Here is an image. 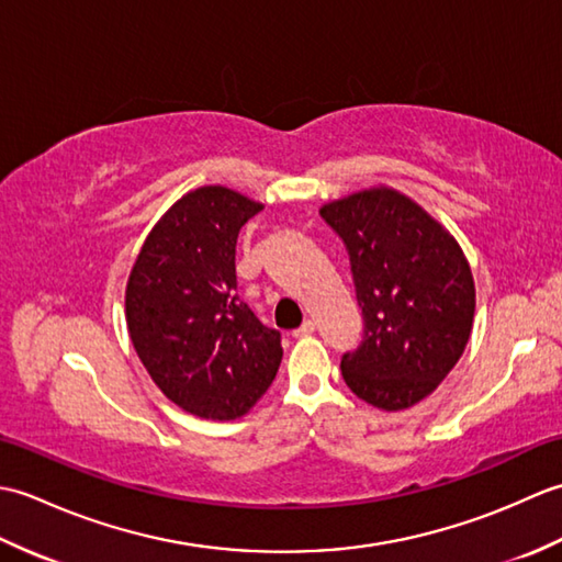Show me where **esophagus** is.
I'll return each mask as SVG.
<instances>
[{
  "instance_id": "34e87169",
  "label": "esophagus",
  "mask_w": 562,
  "mask_h": 562,
  "mask_svg": "<svg viewBox=\"0 0 562 562\" xmlns=\"http://www.w3.org/2000/svg\"><path fill=\"white\" fill-rule=\"evenodd\" d=\"M316 330V324H314V321L312 318H308V321H304V324L300 326V328H296L294 330V338H302V336H312V333Z\"/></svg>"
}]
</instances>
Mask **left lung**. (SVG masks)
<instances>
[{
	"label": "left lung",
	"instance_id": "left-lung-1",
	"mask_svg": "<svg viewBox=\"0 0 562 562\" xmlns=\"http://www.w3.org/2000/svg\"><path fill=\"white\" fill-rule=\"evenodd\" d=\"M350 258L364 333L340 360L357 398L403 411L429 396L463 355L473 274L453 236L396 190H362L321 207Z\"/></svg>",
	"mask_w": 562,
	"mask_h": 562
}]
</instances>
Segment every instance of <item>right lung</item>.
<instances>
[{
	"label": "right lung",
	"mask_w": 562,
	"mask_h": 562,
	"mask_svg": "<svg viewBox=\"0 0 562 562\" xmlns=\"http://www.w3.org/2000/svg\"><path fill=\"white\" fill-rule=\"evenodd\" d=\"M260 210L229 188H198L154 226L130 272L127 328L142 364L166 398L210 420L254 408L282 360L280 330L236 292V238Z\"/></svg>",
	"instance_id": "1"
}]
</instances>
